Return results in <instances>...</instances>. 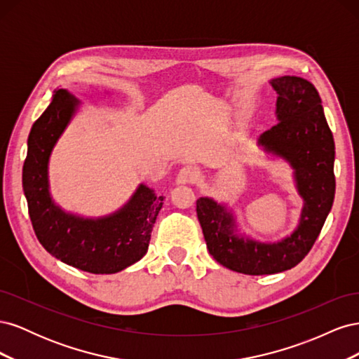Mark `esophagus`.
<instances>
[{
    "label": "esophagus",
    "instance_id": "34e87169",
    "mask_svg": "<svg viewBox=\"0 0 359 359\" xmlns=\"http://www.w3.org/2000/svg\"><path fill=\"white\" fill-rule=\"evenodd\" d=\"M199 177V172L196 168L193 166H184L180 172H178V177H177V181L180 184H191L198 180Z\"/></svg>",
    "mask_w": 359,
    "mask_h": 359
}]
</instances>
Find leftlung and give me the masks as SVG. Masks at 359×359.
<instances>
[{"mask_svg":"<svg viewBox=\"0 0 359 359\" xmlns=\"http://www.w3.org/2000/svg\"><path fill=\"white\" fill-rule=\"evenodd\" d=\"M277 93L278 123L260 135L266 153L285 158L295 170L304 208L297 231L283 241L265 244L238 236L226 206L211 198L196 201V212L210 255L220 265L248 276L276 274L307 256L331 211L335 193L334 137L318 90L298 76L271 81Z\"/></svg>","mask_w":359,"mask_h":359,"instance_id":"8db88e82","label":"left lung"}]
</instances>
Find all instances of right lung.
Returning <instances> with one entry per match:
<instances>
[{
    "label": "right lung",
    "mask_w": 359,
    "mask_h": 359,
    "mask_svg": "<svg viewBox=\"0 0 359 359\" xmlns=\"http://www.w3.org/2000/svg\"><path fill=\"white\" fill-rule=\"evenodd\" d=\"M76 107L78 100L69 91L55 90L48 109L32 124L22 169L29 219L40 244L61 262L91 274H115L147 253L165 198L140 184L127 205L102 219L67 214L53 203L49 156Z\"/></svg>",
    "instance_id": "right-lung-1"
}]
</instances>
